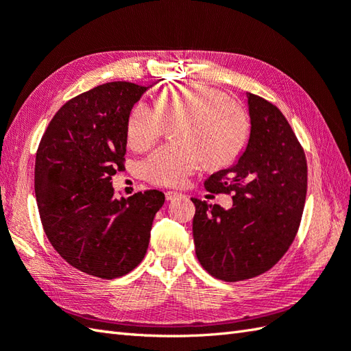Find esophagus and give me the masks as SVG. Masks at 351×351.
I'll use <instances>...</instances> for the list:
<instances>
[{"label": "esophagus", "mask_w": 351, "mask_h": 351, "mask_svg": "<svg viewBox=\"0 0 351 351\" xmlns=\"http://www.w3.org/2000/svg\"><path fill=\"white\" fill-rule=\"evenodd\" d=\"M180 196H184L182 191H176V190H169V191H166V199H167V200H173V199L180 197Z\"/></svg>", "instance_id": "1"}]
</instances>
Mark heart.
Instances as JSON below:
<instances>
[{
    "instance_id": "heart-1",
    "label": "heart",
    "mask_w": 351,
    "mask_h": 351,
    "mask_svg": "<svg viewBox=\"0 0 351 351\" xmlns=\"http://www.w3.org/2000/svg\"><path fill=\"white\" fill-rule=\"evenodd\" d=\"M178 143L164 145L147 156L145 178L154 185L180 187L204 161L225 167L244 149L249 136L245 111L225 93L205 84H175L158 92L154 106L137 102L126 123L128 145L137 152L152 147L176 123Z\"/></svg>"
}]
</instances>
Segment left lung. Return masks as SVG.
Segmentation results:
<instances>
[{
    "label": "left lung",
    "mask_w": 351,
    "mask_h": 351,
    "mask_svg": "<svg viewBox=\"0 0 351 351\" xmlns=\"http://www.w3.org/2000/svg\"><path fill=\"white\" fill-rule=\"evenodd\" d=\"M247 98V147L205 181L208 191L232 195V208L191 197L196 256L225 282L256 278L279 263L299 232L308 190L306 156L285 116L258 95Z\"/></svg>",
    "instance_id": "obj_1"
}]
</instances>
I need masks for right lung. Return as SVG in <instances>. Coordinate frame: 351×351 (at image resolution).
<instances>
[{"label":"right lung","instance_id":"add662e5","mask_svg":"<svg viewBox=\"0 0 351 351\" xmlns=\"http://www.w3.org/2000/svg\"><path fill=\"white\" fill-rule=\"evenodd\" d=\"M149 87L114 81L68 101L36 152L34 190L45 234L77 270L101 279L128 274L145 258L164 193L117 199L111 178L125 169L126 123Z\"/></svg>","mask_w":351,"mask_h":351}]
</instances>
